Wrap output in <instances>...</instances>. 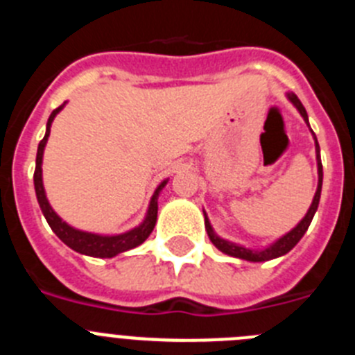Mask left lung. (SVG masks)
Returning <instances> with one entry per match:
<instances>
[{"label": "left lung", "mask_w": 355, "mask_h": 355, "mask_svg": "<svg viewBox=\"0 0 355 355\" xmlns=\"http://www.w3.org/2000/svg\"><path fill=\"white\" fill-rule=\"evenodd\" d=\"M288 101L291 103V105L295 106V108L299 110V114L302 115L304 122H306L307 126H309V119H307V112L306 108L302 106V103H300V99L297 96H295L293 92H288L286 94ZM313 133V130H311ZM313 139H315V150H316V167H318V187H316V192H315V197H313V202L311 206H309V209H307V213L304 215L302 220L299 222V224L295 225L291 231H288L286 234H283L281 238H277V240L274 241V243H270V245L263 247V249H249V247L245 245H240V243H234V241H229L225 240V238H220L218 234L215 233V229H213L211 222H209L208 215H206V211L202 209V213H205V225H206V233H208L209 240H211L213 245L216 247V249L220 250V252L227 254V256H233V258H238V259H245V261H250V263H261V261H270V259H275V258H281V256H284V254L290 252L291 249H293L297 243L300 241V238L306 234L307 227H309V224H311L313 216H315L316 209H318V202H320V193H322V181H324V171H322V159H320V146H318V140H316L315 133H313Z\"/></svg>", "instance_id": "left-lung-1"}]
</instances>
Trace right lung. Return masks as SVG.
<instances>
[{"label":"right lung","instance_id":"1","mask_svg":"<svg viewBox=\"0 0 355 355\" xmlns=\"http://www.w3.org/2000/svg\"><path fill=\"white\" fill-rule=\"evenodd\" d=\"M65 103L62 106H58L56 110H53L51 115L48 119V124H46V135L44 139L40 140L39 149H37V159H35V174H33V184H35V193L37 200H39V206L42 209L46 220H48L49 227L53 229V233L64 241L65 245L71 247L72 250L76 252L85 254V256H92V258H114L117 254L126 252V250L135 249V247L142 245L144 241L149 238V234L153 233V229L156 225V216H158V197L162 193V190L165 188V184L168 183V180H163L162 183L156 187L155 193L149 200V208H147L146 216L144 220L140 222L137 227L130 229L126 233L121 234H99V233H89V231H81V229L72 227L67 222L62 220L58 213L51 208L48 197H46V190H44L42 183V158H44V149H46V144H48L49 133H51V124L55 121V117L64 110Z\"/></svg>","mask_w":355,"mask_h":355}]
</instances>
